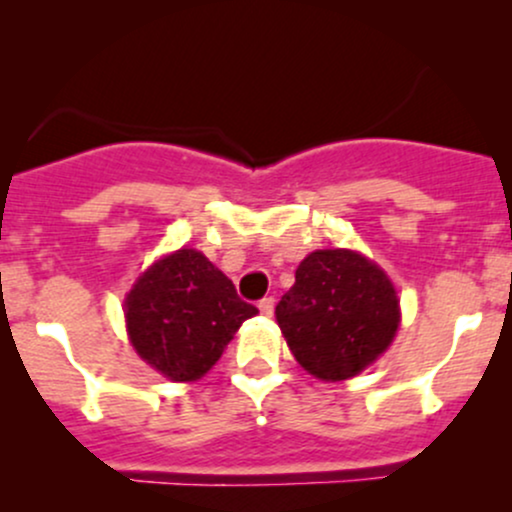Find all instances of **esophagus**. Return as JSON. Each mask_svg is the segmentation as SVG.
I'll use <instances>...</instances> for the list:
<instances>
[{
    "label": "esophagus",
    "mask_w": 512,
    "mask_h": 512,
    "mask_svg": "<svg viewBox=\"0 0 512 512\" xmlns=\"http://www.w3.org/2000/svg\"><path fill=\"white\" fill-rule=\"evenodd\" d=\"M257 308H260L262 316H272V313H274V299H272V296H265V299L257 303Z\"/></svg>",
    "instance_id": "34e87169"
}]
</instances>
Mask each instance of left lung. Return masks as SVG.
I'll return each mask as SVG.
<instances>
[{
    "mask_svg": "<svg viewBox=\"0 0 512 512\" xmlns=\"http://www.w3.org/2000/svg\"><path fill=\"white\" fill-rule=\"evenodd\" d=\"M274 313L296 362L323 381L369 367L401 323L391 279L355 250L311 252Z\"/></svg>",
    "mask_w": 512,
    "mask_h": 512,
    "instance_id": "obj_1",
    "label": "left lung"
}]
</instances>
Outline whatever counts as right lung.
<instances>
[{"instance_id":"add662e5","label":"right lung","mask_w":512,"mask_h":512,"mask_svg":"<svg viewBox=\"0 0 512 512\" xmlns=\"http://www.w3.org/2000/svg\"><path fill=\"white\" fill-rule=\"evenodd\" d=\"M126 328L143 362L172 381L201 379L257 313L199 250L157 260L128 291Z\"/></svg>"}]
</instances>
